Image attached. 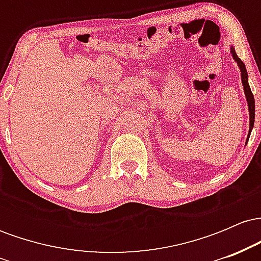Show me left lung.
<instances>
[{"label": "left lung", "mask_w": 261, "mask_h": 261, "mask_svg": "<svg viewBox=\"0 0 261 261\" xmlns=\"http://www.w3.org/2000/svg\"><path fill=\"white\" fill-rule=\"evenodd\" d=\"M232 55L234 60L237 61V64H238L239 67H241V71H242V83H243L244 86V93H245V97H247V101H248V107H249V135H250V131L251 128L254 126V119H255V103H254V95L253 93L250 91V87H249V83H248V73H247V68H245V66L243 64V61H242L241 59L237 56V54L234 53V50L232 49ZM249 135H248V140H249Z\"/></svg>", "instance_id": "left-lung-1"}]
</instances>
